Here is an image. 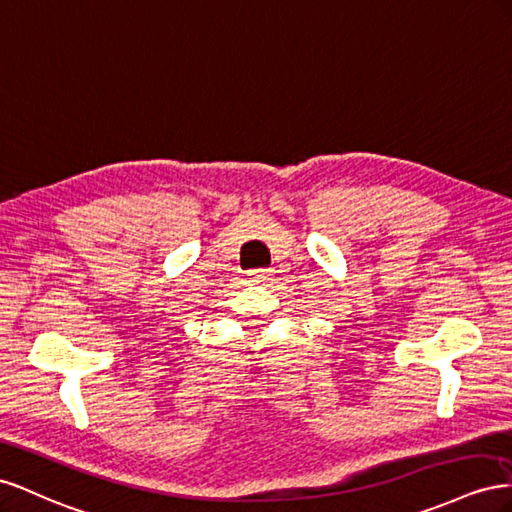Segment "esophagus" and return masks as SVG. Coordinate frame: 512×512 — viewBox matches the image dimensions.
Returning <instances> with one entry per match:
<instances>
[{
	"instance_id": "esophagus-1",
	"label": "esophagus",
	"mask_w": 512,
	"mask_h": 512,
	"mask_svg": "<svg viewBox=\"0 0 512 512\" xmlns=\"http://www.w3.org/2000/svg\"><path fill=\"white\" fill-rule=\"evenodd\" d=\"M270 276H272V270H266V268H259V270L251 272V279L255 283H266V281H270Z\"/></svg>"
}]
</instances>
